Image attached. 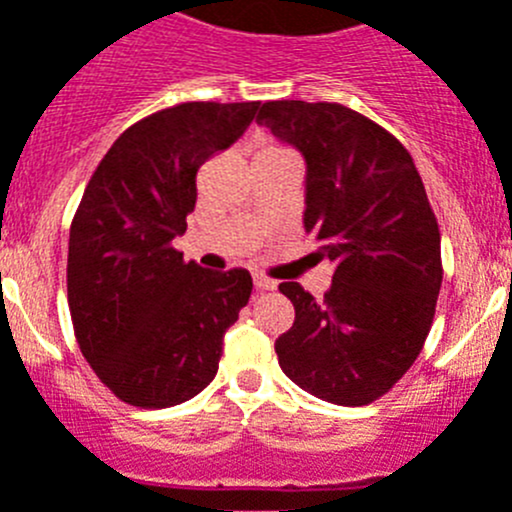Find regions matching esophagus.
Returning a JSON list of instances; mask_svg holds the SVG:
<instances>
[{
  "mask_svg": "<svg viewBox=\"0 0 512 512\" xmlns=\"http://www.w3.org/2000/svg\"><path fill=\"white\" fill-rule=\"evenodd\" d=\"M255 288L257 290H275L278 288V283L270 278H265V275H255Z\"/></svg>",
  "mask_w": 512,
  "mask_h": 512,
  "instance_id": "esophagus-1",
  "label": "esophagus"
}]
</instances>
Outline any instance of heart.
Segmentation results:
<instances>
[{"label": "heart", "instance_id": "b5f03b06", "mask_svg": "<svg viewBox=\"0 0 512 512\" xmlns=\"http://www.w3.org/2000/svg\"><path fill=\"white\" fill-rule=\"evenodd\" d=\"M262 154H290L288 148H283V146H275V143H265V146L260 148V154L257 156H262Z\"/></svg>", "mask_w": 512, "mask_h": 512}]
</instances>
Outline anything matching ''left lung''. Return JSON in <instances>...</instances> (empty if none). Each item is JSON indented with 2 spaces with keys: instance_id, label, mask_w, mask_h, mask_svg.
<instances>
[{
  "instance_id": "left-lung-1",
  "label": "left lung",
  "mask_w": 512,
  "mask_h": 512,
  "mask_svg": "<svg viewBox=\"0 0 512 512\" xmlns=\"http://www.w3.org/2000/svg\"><path fill=\"white\" fill-rule=\"evenodd\" d=\"M303 154L305 232L336 265L323 298L280 293L295 323L275 341L280 369L308 394L364 407L417 361L442 285L439 227L412 156L341 103L272 100L257 113Z\"/></svg>"
}]
</instances>
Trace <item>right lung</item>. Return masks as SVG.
I'll return each instance as SVG.
<instances>
[{"instance_id":"1","label":"right lung","mask_w":512,"mask_h":512,"mask_svg":"<svg viewBox=\"0 0 512 512\" xmlns=\"http://www.w3.org/2000/svg\"><path fill=\"white\" fill-rule=\"evenodd\" d=\"M260 103H181L123 131L85 186L68 245V303L85 361L143 409L189 401L217 376L250 272H212L171 242L197 204V171Z\"/></svg>"}]
</instances>
